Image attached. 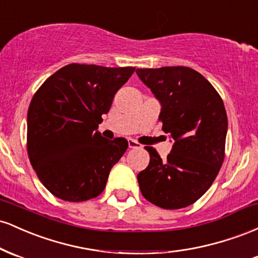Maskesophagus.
<instances>
[{
  "mask_svg": "<svg viewBox=\"0 0 258 258\" xmlns=\"http://www.w3.org/2000/svg\"><path fill=\"white\" fill-rule=\"evenodd\" d=\"M128 147L131 148V149H135V148H142V144H139L137 141H135V139L130 138L128 139Z\"/></svg>",
  "mask_w": 258,
  "mask_h": 258,
  "instance_id": "obj_1",
  "label": "esophagus"
}]
</instances>
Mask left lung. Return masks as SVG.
Returning a JSON list of instances; mask_svg holds the SVG:
<instances>
[{"mask_svg":"<svg viewBox=\"0 0 258 258\" xmlns=\"http://www.w3.org/2000/svg\"><path fill=\"white\" fill-rule=\"evenodd\" d=\"M136 73L161 103L159 121L174 141L164 160L156 149L146 147L149 165L137 176L142 195L161 209L186 207L206 193L223 164L228 130L223 100L191 68Z\"/></svg>","mask_w":258,"mask_h":258,"instance_id":"1","label":"left lung"}]
</instances>
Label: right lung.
<instances>
[{"label": "right lung", "instance_id": "add662e5", "mask_svg": "<svg viewBox=\"0 0 258 258\" xmlns=\"http://www.w3.org/2000/svg\"><path fill=\"white\" fill-rule=\"evenodd\" d=\"M135 70L73 63L49 76L34 94L28 110V155L54 197L80 203L104 190L128 142L109 141L97 130Z\"/></svg>", "mask_w": 258, "mask_h": 258}]
</instances>
